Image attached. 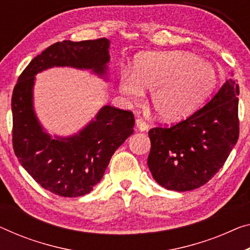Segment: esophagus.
<instances>
[{
	"mask_svg": "<svg viewBox=\"0 0 250 250\" xmlns=\"http://www.w3.org/2000/svg\"><path fill=\"white\" fill-rule=\"evenodd\" d=\"M136 127H137L138 130H141V132H145V130H147L148 125L146 124V122H145L143 118H137V120H136Z\"/></svg>",
	"mask_w": 250,
	"mask_h": 250,
	"instance_id": "esophagus-1",
	"label": "esophagus"
}]
</instances>
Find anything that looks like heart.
Wrapping results in <instances>:
<instances>
[{
    "instance_id": "heart-1",
    "label": "heart",
    "mask_w": 250,
    "mask_h": 250,
    "mask_svg": "<svg viewBox=\"0 0 250 250\" xmlns=\"http://www.w3.org/2000/svg\"><path fill=\"white\" fill-rule=\"evenodd\" d=\"M218 76L210 63L180 51L146 52L137 56L132 75L123 76L120 89L138 101L149 89L156 116L165 122L182 120L194 112L217 86Z\"/></svg>"
}]
</instances>
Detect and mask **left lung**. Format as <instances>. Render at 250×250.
Segmentation results:
<instances>
[{
  "instance_id": "1",
  "label": "left lung",
  "mask_w": 250,
  "mask_h": 250,
  "mask_svg": "<svg viewBox=\"0 0 250 250\" xmlns=\"http://www.w3.org/2000/svg\"><path fill=\"white\" fill-rule=\"evenodd\" d=\"M238 95V83L228 79L187 120L148 130L147 165L160 186L180 192L198 189L224 167L239 137Z\"/></svg>"
}]
</instances>
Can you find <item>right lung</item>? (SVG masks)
Returning a JSON list of instances; mask_svg holds the SVG:
<instances>
[{
  "mask_svg": "<svg viewBox=\"0 0 250 250\" xmlns=\"http://www.w3.org/2000/svg\"><path fill=\"white\" fill-rule=\"evenodd\" d=\"M109 40L74 42L63 40L50 45L22 71L12 94V142L14 153L34 181L64 198L85 195L105 173L115 151L134 132L130 110L104 106L86 127L69 137L51 138L43 132L33 109V85L38 72L52 67L91 69L107 74Z\"/></svg>",
  "mask_w": 250,
  "mask_h": 250,
  "instance_id": "add662e5",
  "label": "right lung"
}]
</instances>
